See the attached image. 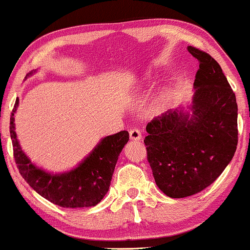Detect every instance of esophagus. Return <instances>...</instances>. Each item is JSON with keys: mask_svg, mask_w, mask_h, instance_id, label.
I'll return each instance as SVG.
<instances>
[{"mask_svg": "<svg viewBox=\"0 0 250 250\" xmlns=\"http://www.w3.org/2000/svg\"><path fill=\"white\" fill-rule=\"evenodd\" d=\"M130 138L132 140L142 139V132H140L139 128H132V130H130Z\"/></svg>", "mask_w": 250, "mask_h": 250, "instance_id": "esophagus-1", "label": "esophagus"}]
</instances>
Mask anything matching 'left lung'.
Returning a JSON list of instances; mask_svg holds the SVG:
<instances>
[{
    "mask_svg": "<svg viewBox=\"0 0 250 250\" xmlns=\"http://www.w3.org/2000/svg\"><path fill=\"white\" fill-rule=\"evenodd\" d=\"M199 61L189 110H168L146 126L147 160L155 184L169 198H186L213 184L237 145V104L221 66L188 46Z\"/></svg>",
    "mask_w": 250,
    "mask_h": 250,
    "instance_id": "1",
    "label": "left lung"
}]
</instances>
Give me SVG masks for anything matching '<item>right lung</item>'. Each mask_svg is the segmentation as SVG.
<instances>
[{
    "label": "right lung",
    "mask_w": 250,
    "mask_h": 250,
    "mask_svg": "<svg viewBox=\"0 0 250 250\" xmlns=\"http://www.w3.org/2000/svg\"><path fill=\"white\" fill-rule=\"evenodd\" d=\"M32 71L26 75L31 76ZM19 98L10 117V137L14 158L23 179L34 190L52 204L64 208L92 207L102 201L110 187L111 179L120 152L128 142V132L101 139L96 147L75 168L63 173H51L35 165L17 140L15 131V112Z\"/></svg>",
    "instance_id": "add662e5"
}]
</instances>
